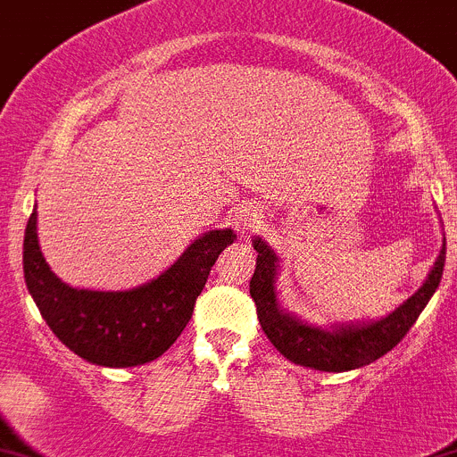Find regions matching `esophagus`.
I'll use <instances>...</instances> for the list:
<instances>
[{
  "instance_id": "esophagus-1",
  "label": "esophagus",
  "mask_w": 457,
  "mask_h": 457,
  "mask_svg": "<svg viewBox=\"0 0 457 457\" xmlns=\"http://www.w3.org/2000/svg\"><path fill=\"white\" fill-rule=\"evenodd\" d=\"M229 220H232V228L237 229V234H250L259 228L261 223V210L252 203H245V205H238L229 212Z\"/></svg>"
}]
</instances>
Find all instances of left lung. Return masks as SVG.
<instances>
[{
  "instance_id": "8db88e82",
  "label": "left lung",
  "mask_w": 457,
  "mask_h": 457,
  "mask_svg": "<svg viewBox=\"0 0 457 457\" xmlns=\"http://www.w3.org/2000/svg\"><path fill=\"white\" fill-rule=\"evenodd\" d=\"M256 256L254 277L250 281V295L256 303V314L263 332L272 341L274 348L290 361L308 366L314 370L341 373V370L361 369L370 361L379 360L404 339L406 332L418 321L420 312L427 308L428 299L442 281V270L446 259V241L440 256L433 265L424 286L400 305L395 312L375 323L360 326H341L335 330L308 326L299 319L278 310L274 281H277V254L261 238H254Z\"/></svg>"
}]
</instances>
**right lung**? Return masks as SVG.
Segmentation results:
<instances>
[{
    "mask_svg": "<svg viewBox=\"0 0 457 457\" xmlns=\"http://www.w3.org/2000/svg\"><path fill=\"white\" fill-rule=\"evenodd\" d=\"M234 238V229H212L161 277L134 290H78L62 283L44 261L33 212L24 234L26 287L48 328L75 355L111 369L147 364L185 330L212 265Z\"/></svg>",
    "mask_w": 457,
    "mask_h": 457,
    "instance_id": "right-lung-1",
    "label": "right lung"
}]
</instances>
